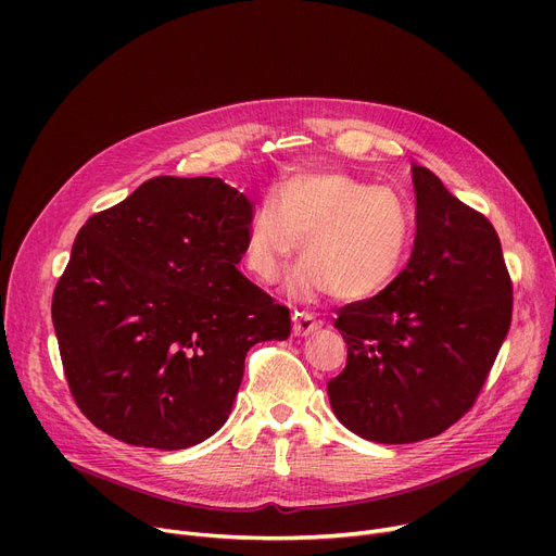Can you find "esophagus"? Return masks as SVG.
Masks as SVG:
<instances>
[{
    "label": "esophagus",
    "instance_id": "esophagus-1",
    "mask_svg": "<svg viewBox=\"0 0 556 556\" xmlns=\"http://www.w3.org/2000/svg\"><path fill=\"white\" fill-rule=\"evenodd\" d=\"M315 329H319V323L311 313H306V311H295L293 313V333L295 336H308Z\"/></svg>",
    "mask_w": 556,
    "mask_h": 556
}]
</instances>
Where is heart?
Listing matches in <instances>:
<instances>
[{
    "instance_id": "b5f03b06",
    "label": "heart",
    "mask_w": 556,
    "mask_h": 556,
    "mask_svg": "<svg viewBox=\"0 0 556 556\" xmlns=\"http://www.w3.org/2000/svg\"><path fill=\"white\" fill-rule=\"evenodd\" d=\"M290 295L313 302H365L396 279L413 245V220L390 189L346 173L290 175L258 202L245 237V266L266 286L277 283L300 252Z\"/></svg>"
}]
</instances>
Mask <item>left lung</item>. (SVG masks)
Instances as JSON below:
<instances>
[{
    "label": "left lung",
    "instance_id": "8db88e82",
    "mask_svg": "<svg viewBox=\"0 0 556 556\" xmlns=\"http://www.w3.org/2000/svg\"><path fill=\"white\" fill-rule=\"evenodd\" d=\"M417 237L407 266L338 311L346 365L327 390L336 417L378 444L442 434L471 410L509 331L514 288L489 218L413 164Z\"/></svg>",
    "mask_w": 556,
    "mask_h": 556
}]
</instances>
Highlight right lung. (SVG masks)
Listing matches in <instances>:
<instances>
[{
	"mask_svg": "<svg viewBox=\"0 0 556 556\" xmlns=\"http://www.w3.org/2000/svg\"><path fill=\"white\" fill-rule=\"evenodd\" d=\"M252 216L220 178L160 175L80 227L51 319L76 405L114 440H207L250 346L290 336V311L237 270Z\"/></svg>",
	"mask_w": 556,
	"mask_h": 556,
	"instance_id": "1",
	"label": "right lung"
}]
</instances>
